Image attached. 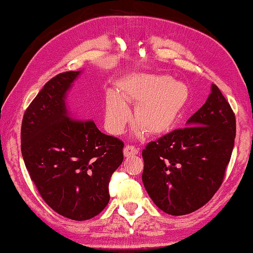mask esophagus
Instances as JSON below:
<instances>
[{"label": "esophagus", "instance_id": "esophagus-1", "mask_svg": "<svg viewBox=\"0 0 253 253\" xmlns=\"http://www.w3.org/2000/svg\"><path fill=\"white\" fill-rule=\"evenodd\" d=\"M139 153V147H136L134 145H126L125 150H123V154L125 156H133V155H136Z\"/></svg>", "mask_w": 253, "mask_h": 253}]
</instances>
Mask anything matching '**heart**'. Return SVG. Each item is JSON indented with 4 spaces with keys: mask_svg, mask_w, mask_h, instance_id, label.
Here are the masks:
<instances>
[{
    "mask_svg": "<svg viewBox=\"0 0 253 253\" xmlns=\"http://www.w3.org/2000/svg\"><path fill=\"white\" fill-rule=\"evenodd\" d=\"M187 97L186 85L166 76H132L122 83L119 91H107L104 125L111 134H121L132 118L126 101L136 103L134 118L137 126L149 134H161L177 120Z\"/></svg>",
    "mask_w": 253,
    "mask_h": 253,
    "instance_id": "1",
    "label": "heart"
}]
</instances>
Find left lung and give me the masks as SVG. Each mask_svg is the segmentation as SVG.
Listing matches in <instances>:
<instances>
[{
    "mask_svg": "<svg viewBox=\"0 0 253 253\" xmlns=\"http://www.w3.org/2000/svg\"><path fill=\"white\" fill-rule=\"evenodd\" d=\"M236 137V117L216 84L204 106L142 151V180L157 207L173 216L197 211L220 187Z\"/></svg>",
    "mask_w": 253,
    "mask_h": 253,
    "instance_id": "8db88e82",
    "label": "left lung"
}]
</instances>
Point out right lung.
Listing matches in <instances>:
<instances>
[{
    "instance_id": "right-lung-1",
    "label": "right lung",
    "mask_w": 253,
    "mask_h": 253,
    "mask_svg": "<svg viewBox=\"0 0 253 253\" xmlns=\"http://www.w3.org/2000/svg\"><path fill=\"white\" fill-rule=\"evenodd\" d=\"M80 71L52 77L24 113L21 151L38 193L73 220L97 216L110 199V178L123 161L125 143L103 134L91 119L66 108V92Z\"/></svg>"
}]
</instances>
